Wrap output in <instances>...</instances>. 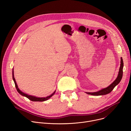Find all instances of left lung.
<instances>
[{
    "label": "left lung",
    "mask_w": 131,
    "mask_h": 131,
    "mask_svg": "<svg viewBox=\"0 0 131 131\" xmlns=\"http://www.w3.org/2000/svg\"><path fill=\"white\" fill-rule=\"evenodd\" d=\"M121 64L119 68V71L118 72V77L111 85H110L109 86H108L107 88L103 89L100 91L98 92H92H92H86V93L88 94H91L92 95H105L109 93L110 92H111L114 89V88L119 83L123 77V68L124 66V63H123V60L122 58H121Z\"/></svg>",
    "instance_id": "obj_1"
}]
</instances>
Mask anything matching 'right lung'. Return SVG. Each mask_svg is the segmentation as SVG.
Masks as SVG:
<instances>
[{"label": "right lung", "mask_w": 131, "mask_h": 131, "mask_svg": "<svg viewBox=\"0 0 131 131\" xmlns=\"http://www.w3.org/2000/svg\"><path fill=\"white\" fill-rule=\"evenodd\" d=\"M13 79L14 80V82L15 83V87L16 88V90L17 91H18V92L20 94H21L23 96H25V97L28 98L29 100L32 101H46V100H47L49 99L50 98H51L52 96L54 94L55 92H56V91H55L52 94H51L50 95L48 96V97H47L46 98H37V97H34V96H32V95H28V94H26L24 93H23V92H22L21 91H20L19 89H18V86H17V85L16 84V82L15 81V79L14 78V71L13 70Z\"/></svg>", "instance_id": "right-lung-1"}]
</instances>
